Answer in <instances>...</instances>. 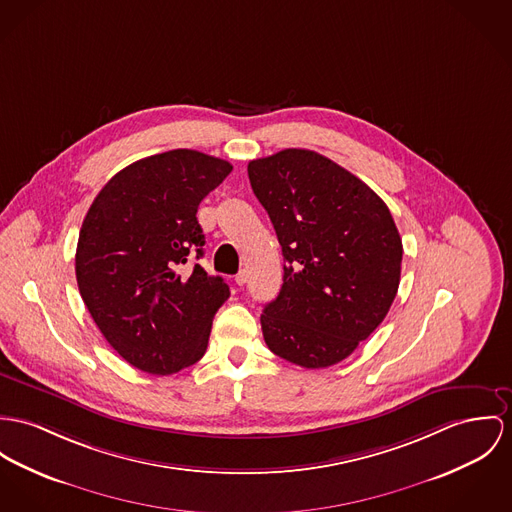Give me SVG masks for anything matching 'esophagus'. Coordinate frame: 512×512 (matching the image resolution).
I'll list each match as a JSON object with an SVG mask.
<instances>
[{
	"instance_id": "34e87169",
	"label": "esophagus",
	"mask_w": 512,
	"mask_h": 512,
	"mask_svg": "<svg viewBox=\"0 0 512 512\" xmlns=\"http://www.w3.org/2000/svg\"><path fill=\"white\" fill-rule=\"evenodd\" d=\"M247 282V271H239L236 276L237 286H243Z\"/></svg>"
}]
</instances>
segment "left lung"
<instances>
[{
  "label": "left lung",
  "mask_w": 512,
  "mask_h": 512,
  "mask_svg": "<svg viewBox=\"0 0 512 512\" xmlns=\"http://www.w3.org/2000/svg\"><path fill=\"white\" fill-rule=\"evenodd\" d=\"M247 173L286 261L261 314L265 343L292 364L333 366L370 337L397 294L403 245L390 208L312 150L253 159Z\"/></svg>",
  "instance_id": "1"
}]
</instances>
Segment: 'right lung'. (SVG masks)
I'll return each instance as SVG.
<instances>
[{"mask_svg":"<svg viewBox=\"0 0 512 512\" xmlns=\"http://www.w3.org/2000/svg\"><path fill=\"white\" fill-rule=\"evenodd\" d=\"M230 173L228 161L197 150L156 154L118 171L83 218L79 294L109 345L138 370L167 376L206 353L230 288L200 265L187 276L177 267L193 249L202 257L198 204Z\"/></svg>","mask_w":512,"mask_h":512,"instance_id":"add662e5","label":"right lung"}]
</instances>
